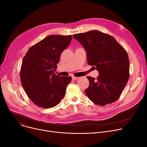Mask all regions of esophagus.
Wrapping results in <instances>:
<instances>
[{
    "instance_id": "1",
    "label": "esophagus",
    "mask_w": 147,
    "mask_h": 147,
    "mask_svg": "<svg viewBox=\"0 0 147 147\" xmlns=\"http://www.w3.org/2000/svg\"><path fill=\"white\" fill-rule=\"evenodd\" d=\"M72 78V80H76L79 79V77H76V76H73Z\"/></svg>"
}]
</instances>
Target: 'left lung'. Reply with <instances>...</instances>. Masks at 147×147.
<instances>
[{"mask_svg":"<svg viewBox=\"0 0 147 147\" xmlns=\"http://www.w3.org/2000/svg\"><path fill=\"white\" fill-rule=\"evenodd\" d=\"M85 48L87 63L99 72L95 80L87 76L85 93L93 103L105 106L117 101L129 78V59L125 49L108 34L99 30L74 34Z\"/></svg>","mask_w":147,"mask_h":147,"instance_id":"left-lung-1","label":"left lung"}]
</instances>
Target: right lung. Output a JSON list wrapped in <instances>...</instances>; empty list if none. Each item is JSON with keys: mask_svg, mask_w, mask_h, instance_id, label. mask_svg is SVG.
<instances>
[{"mask_svg": "<svg viewBox=\"0 0 147 147\" xmlns=\"http://www.w3.org/2000/svg\"><path fill=\"white\" fill-rule=\"evenodd\" d=\"M71 35H50L32 46L20 69L22 86L30 99L40 108H53L63 98L71 76L54 74L61 53L72 40Z\"/></svg>", "mask_w": 147, "mask_h": 147, "instance_id": "right-lung-1", "label": "right lung"}]
</instances>
